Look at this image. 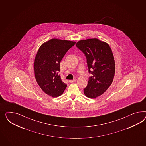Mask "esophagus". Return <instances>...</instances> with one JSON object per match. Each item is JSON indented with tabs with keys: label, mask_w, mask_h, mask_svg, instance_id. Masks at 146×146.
<instances>
[{
	"label": "esophagus",
	"mask_w": 146,
	"mask_h": 146,
	"mask_svg": "<svg viewBox=\"0 0 146 146\" xmlns=\"http://www.w3.org/2000/svg\"><path fill=\"white\" fill-rule=\"evenodd\" d=\"M76 80V79H73V80H69V82H70V83H72V82H74V81H75Z\"/></svg>",
	"instance_id": "34e87169"
}]
</instances>
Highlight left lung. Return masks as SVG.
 <instances>
[{
  "label": "left lung",
  "instance_id": "obj_1",
  "mask_svg": "<svg viewBox=\"0 0 146 146\" xmlns=\"http://www.w3.org/2000/svg\"><path fill=\"white\" fill-rule=\"evenodd\" d=\"M76 46L86 56L89 73L92 74L84 94L95 98L103 94L113 81L115 65L111 49L106 42L96 38L80 40Z\"/></svg>",
  "mask_w": 146,
  "mask_h": 146
}]
</instances>
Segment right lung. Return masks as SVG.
<instances>
[{
  "label": "right lung",
  "instance_id": "1",
  "mask_svg": "<svg viewBox=\"0 0 146 146\" xmlns=\"http://www.w3.org/2000/svg\"><path fill=\"white\" fill-rule=\"evenodd\" d=\"M75 44L74 41L52 39L40 47L35 59L34 72L38 85L48 95L57 97L67 87L58 75L60 63Z\"/></svg>",
  "mask_w": 146,
  "mask_h": 146
}]
</instances>
